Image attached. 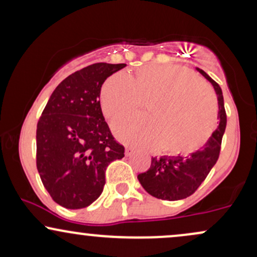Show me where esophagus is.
Here are the masks:
<instances>
[{"instance_id": "obj_1", "label": "esophagus", "mask_w": 257, "mask_h": 257, "mask_svg": "<svg viewBox=\"0 0 257 257\" xmlns=\"http://www.w3.org/2000/svg\"><path fill=\"white\" fill-rule=\"evenodd\" d=\"M134 152L135 151L132 149V147H126V149H125V156H126V157H131V156L134 155Z\"/></svg>"}]
</instances>
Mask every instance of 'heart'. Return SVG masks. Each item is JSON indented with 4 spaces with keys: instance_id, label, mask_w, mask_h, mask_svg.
<instances>
[{
    "instance_id": "heart-1",
    "label": "heart",
    "mask_w": 257,
    "mask_h": 257,
    "mask_svg": "<svg viewBox=\"0 0 257 257\" xmlns=\"http://www.w3.org/2000/svg\"><path fill=\"white\" fill-rule=\"evenodd\" d=\"M147 101L149 118L114 123L120 141L137 147L162 145L169 155H191L205 145L216 126L213 90L186 67L149 65L128 76L117 73L101 91L102 112L111 120L134 113Z\"/></svg>"
}]
</instances>
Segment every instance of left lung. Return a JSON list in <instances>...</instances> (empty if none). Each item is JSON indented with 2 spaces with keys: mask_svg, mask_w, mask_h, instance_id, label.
<instances>
[{
  "mask_svg": "<svg viewBox=\"0 0 257 257\" xmlns=\"http://www.w3.org/2000/svg\"><path fill=\"white\" fill-rule=\"evenodd\" d=\"M213 84L219 101V126L205 145L187 157H152L151 167L138 175L147 193L163 200H179L190 197L202 185L220 156L221 141L227 124L223 95L220 85L203 70L197 69Z\"/></svg>",
  "mask_w": 257,
  "mask_h": 257,
  "instance_id": "obj_1",
  "label": "left lung"
}]
</instances>
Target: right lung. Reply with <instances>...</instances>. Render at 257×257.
Returning a JSON list of instances; mask_svg holds the SVG:
<instances>
[{
	"mask_svg": "<svg viewBox=\"0 0 257 257\" xmlns=\"http://www.w3.org/2000/svg\"><path fill=\"white\" fill-rule=\"evenodd\" d=\"M125 64L96 63L73 72L53 91L37 123L36 164L55 203L82 209L99 198L106 168L124 157L100 106L106 78Z\"/></svg>",
	"mask_w": 257,
	"mask_h": 257,
	"instance_id": "1",
	"label": "right lung"
}]
</instances>
